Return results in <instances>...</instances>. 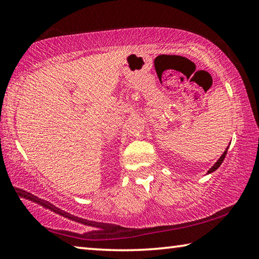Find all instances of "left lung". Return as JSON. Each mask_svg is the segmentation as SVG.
<instances>
[{
	"label": "left lung",
	"mask_w": 259,
	"mask_h": 259,
	"mask_svg": "<svg viewBox=\"0 0 259 259\" xmlns=\"http://www.w3.org/2000/svg\"><path fill=\"white\" fill-rule=\"evenodd\" d=\"M226 150H227V148H226ZM226 153H227V151H225L224 153H223V155H222L221 157H219V160L216 162V163H214V164L211 166V168L209 169L208 174H211V172H213L214 170H217V169L219 168V166H221V164L223 163V161H224V159H225V156H226Z\"/></svg>",
	"instance_id": "8db88e82"
}]
</instances>
